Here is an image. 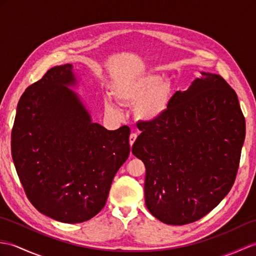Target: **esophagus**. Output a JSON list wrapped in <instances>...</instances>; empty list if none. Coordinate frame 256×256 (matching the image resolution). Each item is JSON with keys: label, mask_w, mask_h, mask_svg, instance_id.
<instances>
[{"label": "esophagus", "mask_w": 256, "mask_h": 256, "mask_svg": "<svg viewBox=\"0 0 256 256\" xmlns=\"http://www.w3.org/2000/svg\"><path fill=\"white\" fill-rule=\"evenodd\" d=\"M138 138V134L136 133H132L131 135H130V145H133L134 144V142H135V140Z\"/></svg>", "instance_id": "1"}]
</instances>
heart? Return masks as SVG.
Segmentation results:
<instances>
[{
  "label": "heart",
  "instance_id": "1",
  "mask_svg": "<svg viewBox=\"0 0 256 256\" xmlns=\"http://www.w3.org/2000/svg\"><path fill=\"white\" fill-rule=\"evenodd\" d=\"M114 96L122 103H135V113L145 121H155L167 112L172 99L174 88L170 79L148 74L125 78L114 86ZM106 111L116 113V106L106 101Z\"/></svg>",
  "mask_w": 256,
  "mask_h": 256
}]
</instances>
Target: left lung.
Segmentation results:
<instances>
[{
  "label": "left lung",
  "mask_w": 256,
  "mask_h": 256,
  "mask_svg": "<svg viewBox=\"0 0 256 256\" xmlns=\"http://www.w3.org/2000/svg\"><path fill=\"white\" fill-rule=\"evenodd\" d=\"M132 153L146 167L145 202L156 219L184 226L202 218L230 192L240 165L246 118L219 74L201 72L172 96L167 112L138 124Z\"/></svg>",
  "instance_id": "obj_1"
}]
</instances>
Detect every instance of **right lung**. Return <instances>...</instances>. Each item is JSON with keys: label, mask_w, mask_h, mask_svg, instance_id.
Wrapping results in <instances>:
<instances>
[{"label": "right lung", "mask_w": 256, "mask_h": 256, "mask_svg": "<svg viewBox=\"0 0 256 256\" xmlns=\"http://www.w3.org/2000/svg\"><path fill=\"white\" fill-rule=\"evenodd\" d=\"M72 64L48 70L22 94L10 135L16 172L27 198L50 218L80 224L106 206L130 154V128L92 123L78 96Z\"/></svg>", "instance_id": "obj_1"}]
</instances>
